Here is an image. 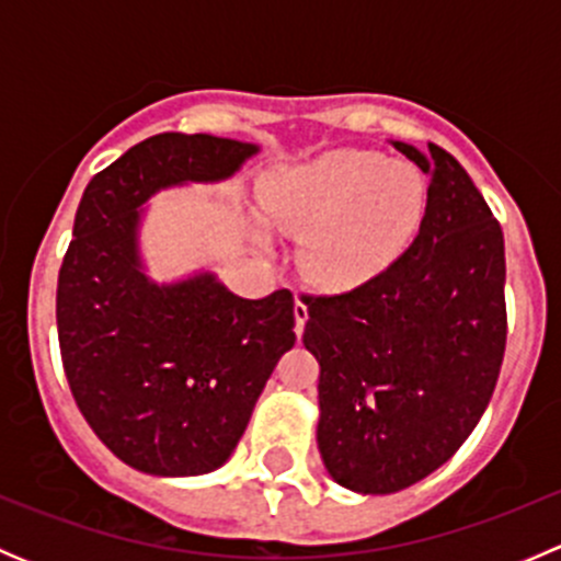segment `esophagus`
<instances>
[{
    "mask_svg": "<svg viewBox=\"0 0 561 561\" xmlns=\"http://www.w3.org/2000/svg\"><path fill=\"white\" fill-rule=\"evenodd\" d=\"M293 314H296V333H298V336H301L304 325H307V320H309V307L301 301V298H296V307H293Z\"/></svg>",
    "mask_w": 561,
    "mask_h": 561,
    "instance_id": "1",
    "label": "esophagus"
}]
</instances>
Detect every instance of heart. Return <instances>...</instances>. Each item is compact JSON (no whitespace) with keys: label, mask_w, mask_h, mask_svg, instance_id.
I'll list each match as a JSON object with an SVG mask.
<instances>
[{"label":"heart","mask_w":561,"mask_h":561,"mask_svg":"<svg viewBox=\"0 0 561 561\" xmlns=\"http://www.w3.org/2000/svg\"><path fill=\"white\" fill-rule=\"evenodd\" d=\"M257 208L271 228L298 236V271L309 285L350 293L404 257L426 219L428 184L410 162L333 149L271 171Z\"/></svg>","instance_id":"b5f03b06"}]
</instances>
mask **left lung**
Returning a JSON list of instances; mask_svg holds the SVG:
<instances>
[{"label": "left lung", "instance_id": "1", "mask_svg": "<svg viewBox=\"0 0 561 561\" xmlns=\"http://www.w3.org/2000/svg\"><path fill=\"white\" fill-rule=\"evenodd\" d=\"M428 175L423 228L382 276L307 298L320 364L317 448L355 494H396L478 426L505 355V239L454 154L390 140Z\"/></svg>", "mask_w": 561, "mask_h": 561}]
</instances>
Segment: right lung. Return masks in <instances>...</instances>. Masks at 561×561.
<instances>
[{
  "mask_svg": "<svg viewBox=\"0 0 561 561\" xmlns=\"http://www.w3.org/2000/svg\"><path fill=\"white\" fill-rule=\"evenodd\" d=\"M257 144L162 133L89 181L56 287L61 364L105 448L157 478L222 467L276 360L296 344L293 296L241 298L214 271L149 276L146 203L162 190L233 179Z\"/></svg>",
  "mask_w": 561,
  "mask_h": 561,
  "instance_id": "add662e5",
  "label": "right lung"
}]
</instances>
